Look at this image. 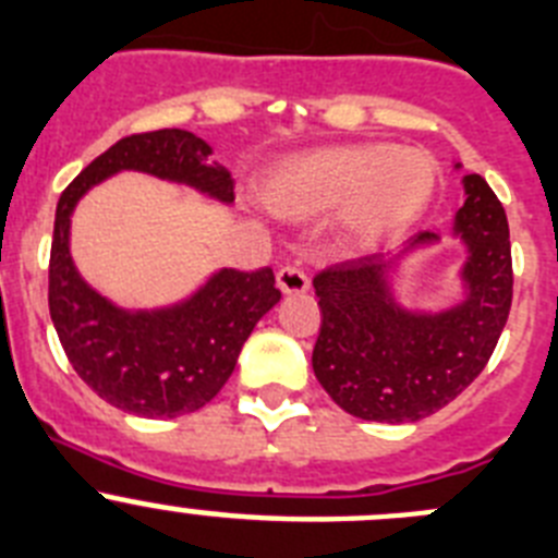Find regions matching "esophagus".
Masks as SVG:
<instances>
[{
    "instance_id": "obj_1",
    "label": "esophagus",
    "mask_w": 558,
    "mask_h": 558,
    "mask_svg": "<svg viewBox=\"0 0 558 558\" xmlns=\"http://www.w3.org/2000/svg\"><path fill=\"white\" fill-rule=\"evenodd\" d=\"M278 289L283 294H305L311 289V280L303 269L296 267H283L278 269Z\"/></svg>"
}]
</instances>
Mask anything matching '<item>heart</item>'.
Here are the masks:
<instances>
[{
    "mask_svg": "<svg viewBox=\"0 0 558 558\" xmlns=\"http://www.w3.org/2000/svg\"><path fill=\"white\" fill-rule=\"evenodd\" d=\"M437 165L408 145H325L278 161L262 181V203L286 220L336 211L352 247H374L413 226L429 206Z\"/></svg>",
    "mask_w": 558,
    "mask_h": 558,
    "instance_id": "1",
    "label": "heart"
}]
</instances>
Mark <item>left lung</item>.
Masks as SVG:
<instances>
[{"mask_svg": "<svg viewBox=\"0 0 558 558\" xmlns=\"http://www.w3.org/2000/svg\"><path fill=\"white\" fill-rule=\"evenodd\" d=\"M460 170V161H454ZM465 203L451 239L465 253L460 294L444 308L402 303L397 278L418 250L444 242L424 231L390 255H368L314 278L322 330L314 374L350 415L408 424L457 399L490 361L512 305V250L501 201L482 175H462Z\"/></svg>", "mask_w": 558, "mask_h": 558, "instance_id": "obj_1", "label": "left lung"}]
</instances>
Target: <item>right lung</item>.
<instances>
[{
    "label": "right lung",
    "mask_w": 558,
    "mask_h": 558,
    "mask_svg": "<svg viewBox=\"0 0 558 558\" xmlns=\"http://www.w3.org/2000/svg\"><path fill=\"white\" fill-rule=\"evenodd\" d=\"M211 148L184 129L123 137L60 195L49 262V314L74 372L112 408L143 418L195 413L220 393L244 341L280 303L272 269H217L170 305L123 308L93 289L71 255V217L101 181L134 170L184 184L222 206L233 179Z\"/></svg>",
    "instance_id": "right-lung-1"
}]
</instances>
